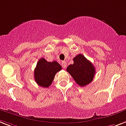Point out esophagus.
Here are the masks:
<instances>
[{
	"instance_id": "esophagus-1",
	"label": "esophagus",
	"mask_w": 126,
	"mask_h": 126,
	"mask_svg": "<svg viewBox=\"0 0 126 126\" xmlns=\"http://www.w3.org/2000/svg\"><path fill=\"white\" fill-rule=\"evenodd\" d=\"M61 65L63 66V67L64 68H66V61H62V62H61Z\"/></svg>"
}]
</instances>
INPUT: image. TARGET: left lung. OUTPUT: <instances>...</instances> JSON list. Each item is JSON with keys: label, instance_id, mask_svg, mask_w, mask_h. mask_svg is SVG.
<instances>
[{"label": "left lung", "instance_id": "8db88e82", "mask_svg": "<svg viewBox=\"0 0 126 126\" xmlns=\"http://www.w3.org/2000/svg\"><path fill=\"white\" fill-rule=\"evenodd\" d=\"M73 61L74 63L68 65L66 71L79 86L84 87L89 84L94 76V66L82 54L77 55Z\"/></svg>", "mask_w": 126, "mask_h": 126}]
</instances>
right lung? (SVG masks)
Returning <instances> with one entry per match:
<instances>
[{"instance_id": "right-lung-1", "label": "right lung", "mask_w": 126, "mask_h": 126, "mask_svg": "<svg viewBox=\"0 0 126 126\" xmlns=\"http://www.w3.org/2000/svg\"><path fill=\"white\" fill-rule=\"evenodd\" d=\"M61 68L57 61L49 62L43 58L40 59L34 70L35 82L42 87H48L54 80L56 74L61 70Z\"/></svg>"}]
</instances>
